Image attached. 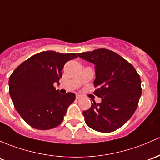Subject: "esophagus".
<instances>
[{"label": "esophagus", "mask_w": 160, "mask_h": 160, "mask_svg": "<svg viewBox=\"0 0 160 160\" xmlns=\"http://www.w3.org/2000/svg\"><path fill=\"white\" fill-rule=\"evenodd\" d=\"M81 97H82V96L80 95V94H77V95H76V99H77V100H80Z\"/></svg>", "instance_id": "esophagus-1"}]
</instances>
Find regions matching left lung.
I'll return each mask as SVG.
<instances>
[{"instance_id": "obj_1", "label": "left lung", "mask_w": 160, "mask_h": 160, "mask_svg": "<svg viewBox=\"0 0 160 160\" xmlns=\"http://www.w3.org/2000/svg\"><path fill=\"white\" fill-rule=\"evenodd\" d=\"M77 55L95 65L94 94L102 99L83 112L86 123L98 132L117 130L137 110L142 93L140 77L132 64L112 50L100 48Z\"/></svg>"}]
</instances>
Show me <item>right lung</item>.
I'll return each instance as SVG.
<instances>
[{"instance_id":"add662e5","label":"right lung","mask_w":160,"mask_h":160,"mask_svg":"<svg viewBox=\"0 0 160 160\" xmlns=\"http://www.w3.org/2000/svg\"><path fill=\"white\" fill-rule=\"evenodd\" d=\"M74 53L48 50L33 55L17 67L9 78V93L15 109L33 128L47 130L60 125L75 94L62 95L53 87Z\"/></svg>"}]
</instances>
